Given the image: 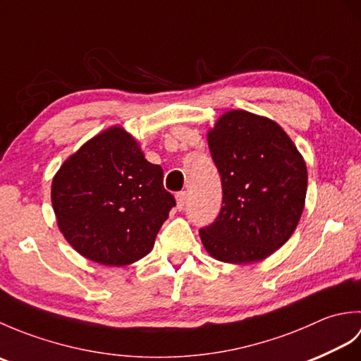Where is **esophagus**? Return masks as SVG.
<instances>
[{"instance_id": "34e87169", "label": "esophagus", "mask_w": 361, "mask_h": 361, "mask_svg": "<svg viewBox=\"0 0 361 361\" xmlns=\"http://www.w3.org/2000/svg\"><path fill=\"white\" fill-rule=\"evenodd\" d=\"M175 197H176V208H178L180 211H181V209H185L186 202H188V194H186V190H181V192H178V194H176Z\"/></svg>"}]
</instances>
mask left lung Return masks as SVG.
<instances>
[{"label": "left lung", "instance_id": "1", "mask_svg": "<svg viewBox=\"0 0 361 361\" xmlns=\"http://www.w3.org/2000/svg\"><path fill=\"white\" fill-rule=\"evenodd\" d=\"M221 181V208L200 237L212 257L250 264L268 257L298 226L307 192L301 153L276 122L243 110L221 116L208 135Z\"/></svg>", "mask_w": 361, "mask_h": 361}]
</instances>
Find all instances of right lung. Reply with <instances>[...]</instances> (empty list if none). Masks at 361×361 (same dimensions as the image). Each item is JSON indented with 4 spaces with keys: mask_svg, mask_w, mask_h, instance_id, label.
Listing matches in <instances>:
<instances>
[{
    "mask_svg": "<svg viewBox=\"0 0 361 361\" xmlns=\"http://www.w3.org/2000/svg\"><path fill=\"white\" fill-rule=\"evenodd\" d=\"M163 169L144 158L121 127L94 136L52 180L57 224L71 247L93 262L128 265L149 255L176 204Z\"/></svg>",
    "mask_w": 361,
    "mask_h": 361,
    "instance_id": "add662e5",
    "label": "right lung"
}]
</instances>
